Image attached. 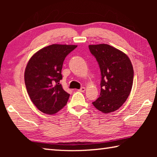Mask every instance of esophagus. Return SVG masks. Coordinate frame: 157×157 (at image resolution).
<instances>
[{
    "label": "esophagus",
    "mask_w": 157,
    "mask_h": 157,
    "mask_svg": "<svg viewBox=\"0 0 157 157\" xmlns=\"http://www.w3.org/2000/svg\"><path fill=\"white\" fill-rule=\"evenodd\" d=\"M85 90H86V89H85V87H82V88L80 89H79L78 91H80V92H84Z\"/></svg>",
    "instance_id": "1"
}]
</instances>
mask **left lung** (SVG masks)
<instances>
[{"label":"left lung","mask_w":157,"mask_h":157,"mask_svg":"<svg viewBox=\"0 0 157 157\" xmlns=\"http://www.w3.org/2000/svg\"><path fill=\"white\" fill-rule=\"evenodd\" d=\"M89 48L99 64L100 94L93 103L98 110L109 113L118 109L131 92L134 69L129 58L108 44L89 45Z\"/></svg>","instance_id":"obj_1"}]
</instances>
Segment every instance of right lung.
Masks as SVG:
<instances>
[{"label": "right lung", "instance_id": "obj_1", "mask_svg": "<svg viewBox=\"0 0 157 157\" xmlns=\"http://www.w3.org/2000/svg\"><path fill=\"white\" fill-rule=\"evenodd\" d=\"M75 45H50L33 55L26 66L24 78L32 102L44 113L55 114L64 107L70 96L59 84L66 57Z\"/></svg>", "mask_w": 157, "mask_h": 157}]
</instances>
